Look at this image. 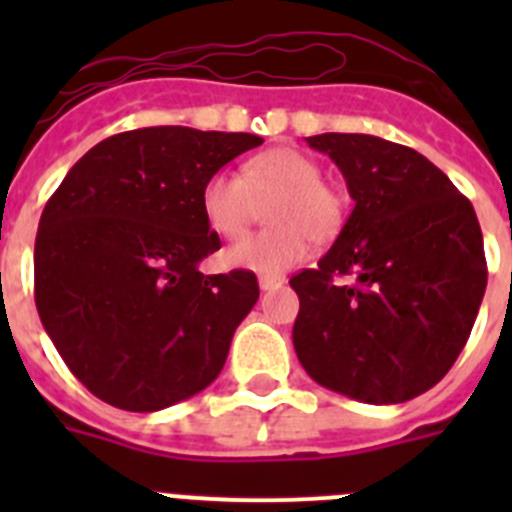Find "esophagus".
<instances>
[{
	"mask_svg": "<svg viewBox=\"0 0 512 512\" xmlns=\"http://www.w3.org/2000/svg\"><path fill=\"white\" fill-rule=\"evenodd\" d=\"M284 282H287V279H284L282 274H274V277H269V274H264V277H259L261 292H271V289H279Z\"/></svg>",
	"mask_w": 512,
	"mask_h": 512,
	"instance_id": "34e87169",
	"label": "esophagus"
}]
</instances>
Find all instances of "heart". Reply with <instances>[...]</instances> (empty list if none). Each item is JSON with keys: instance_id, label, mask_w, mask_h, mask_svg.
I'll list each match as a JSON object with an SVG mask.
<instances>
[{"instance_id": "1", "label": "heart", "mask_w": 512, "mask_h": 512, "mask_svg": "<svg viewBox=\"0 0 512 512\" xmlns=\"http://www.w3.org/2000/svg\"><path fill=\"white\" fill-rule=\"evenodd\" d=\"M269 200L271 228L225 248L223 261L233 269L279 274L305 259L310 238L330 241L346 220L343 197L323 184V166L292 146L256 153L241 174L215 171L200 197L207 225L223 238L246 233Z\"/></svg>"}]
</instances>
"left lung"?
I'll return each instance as SVG.
<instances>
[{
	"label": "left lung",
	"mask_w": 512,
	"mask_h": 512,
	"mask_svg": "<svg viewBox=\"0 0 512 512\" xmlns=\"http://www.w3.org/2000/svg\"><path fill=\"white\" fill-rule=\"evenodd\" d=\"M305 140L341 169L354 210L318 269L289 279L300 297L297 359L351 400H413L454 366L485 297L472 202L400 143L361 133Z\"/></svg>",
	"instance_id": "left-lung-1"
}]
</instances>
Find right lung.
I'll return each mask as SVG.
<instances>
[{
	"mask_svg": "<svg viewBox=\"0 0 512 512\" xmlns=\"http://www.w3.org/2000/svg\"><path fill=\"white\" fill-rule=\"evenodd\" d=\"M251 133L161 125L112 135L71 166L35 238L40 323L99 400L153 413L215 382L259 300L253 271H200L220 248L202 187Z\"/></svg>",
	"mask_w": 512,
	"mask_h": 512,
	"instance_id": "obj_1",
	"label": "right lung"
}]
</instances>
